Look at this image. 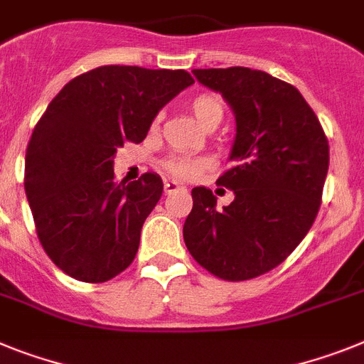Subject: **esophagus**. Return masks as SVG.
<instances>
[{"instance_id":"esophagus-1","label":"esophagus","mask_w":364,"mask_h":364,"mask_svg":"<svg viewBox=\"0 0 364 364\" xmlns=\"http://www.w3.org/2000/svg\"><path fill=\"white\" fill-rule=\"evenodd\" d=\"M178 189H184V186L178 184L176 180H166V184H164V191H166L167 195L175 193V191H178Z\"/></svg>"}]
</instances>
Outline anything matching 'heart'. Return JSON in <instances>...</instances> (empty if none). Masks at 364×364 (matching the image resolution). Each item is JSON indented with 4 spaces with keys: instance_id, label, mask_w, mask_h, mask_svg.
<instances>
[{
    "instance_id": "b5f03b06",
    "label": "heart",
    "mask_w": 364,
    "mask_h": 364,
    "mask_svg": "<svg viewBox=\"0 0 364 364\" xmlns=\"http://www.w3.org/2000/svg\"><path fill=\"white\" fill-rule=\"evenodd\" d=\"M189 110L198 121V125L204 129H215L223 121L225 116V108L223 102L217 95L213 93H200L197 97L189 101ZM208 167L206 160H193V158L186 156H171L166 161V169L169 171L171 175L178 176V178H193L200 171Z\"/></svg>"
}]
</instances>
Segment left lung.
I'll list each match as a JSON object with an SVG mask.
<instances>
[{
  "instance_id": "obj_1",
  "label": "left lung",
  "mask_w": 364,
  "mask_h": 364,
  "mask_svg": "<svg viewBox=\"0 0 364 364\" xmlns=\"http://www.w3.org/2000/svg\"><path fill=\"white\" fill-rule=\"evenodd\" d=\"M193 75L235 116L234 166L217 180L234 191V203L217 210L210 189L193 188L186 247L219 278H256L284 262L315 223L330 145L302 93L284 80L241 66Z\"/></svg>"
}]
</instances>
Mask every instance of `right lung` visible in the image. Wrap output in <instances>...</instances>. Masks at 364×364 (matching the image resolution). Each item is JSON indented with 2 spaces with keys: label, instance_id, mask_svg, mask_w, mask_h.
I'll return each instance as SVG.
<instances>
[{
  "label": "right lung",
  "instance_id": "1",
  "mask_svg": "<svg viewBox=\"0 0 364 364\" xmlns=\"http://www.w3.org/2000/svg\"><path fill=\"white\" fill-rule=\"evenodd\" d=\"M184 70L101 66L70 80L36 123L26 152V195L51 262L101 284L123 272L141 226L160 200L154 173L117 184L123 141H144L158 112L188 86Z\"/></svg>",
  "mask_w": 364,
  "mask_h": 364
}]
</instances>
